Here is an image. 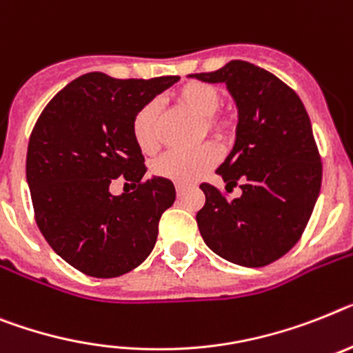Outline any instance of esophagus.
Wrapping results in <instances>:
<instances>
[{
	"mask_svg": "<svg viewBox=\"0 0 353 353\" xmlns=\"http://www.w3.org/2000/svg\"><path fill=\"white\" fill-rule=\"evenodd\" d=\"M185 190H186V186H185V185H176V192H177V195L185 194Z\"/></svg>",
	"mask_w": 353,
	"mask_h": 353,
	"instance_id": "34e87169",
	"label": "esophagus"
}]
</instances>
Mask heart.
Segmentation results:
<instances>
[{
  "mask_svg": "<svg viewBox=\"0 0 353 353\" xmlns=\"http://www.w3.org/2000/svg\"><path fill=\"white\" fill-rule=\"evenodd\" d=\"M172 99L179 108L203 118V136L210 134L217 140H230L235 134V118L226 112H219L222 94L215 85L197 81L185 82L172 93ZM132 136L141 152L154 154L159 149V103L156 100H150L138 109L132 118ZM219 156V149L213 143H204L194 150H170L154 161L152 172L177 185H188L215 167Z\"/></svg>",
  "mask_w": 353,
  "mask_h": 353,
  "instance_id": "obj_1",
  "label": "heart"
}]
</instances>
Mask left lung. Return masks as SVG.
<instances>
[{
	"label": "left lung",
	"instance_id": "left-lung-1",
	"mask_svg": "<svg viewBox=\"0 0 353 353\" xmlns=\"http://www.w3.org/2000/svg\"><path fill=\"white\" fill-rule=\"evenodd\" d=\"M203 82H224L239 108L236 141L217 174L228 194L210 183L197 212L201 236L213 253L244 268H263L303 235L321 188V156L300 97L285 82L245 61L195 73Z\"/></svg>",
	"mask_w": 353,
	"mask_h": 353
}]
</instances>
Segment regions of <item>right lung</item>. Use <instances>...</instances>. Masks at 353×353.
I'll return each mask as SVG.
<instances>
[{"label":"right lung","instance_id":"right-lung-1","mask_svg":"<svg viewBox=\"0 0 353 353\" xmlns=\"http://www.w3.org/2000/svg\"><path fill=\"white\" fill-rule=\"evenodd\" d=\"M177 81L85 73L35 121L26 152L35 222L52 250L88 276L114 278L138 268L156 244L163 212L176 201L172 181L143 179L132 118ZM118 176L135 192L112 196L108 185Z\"/></svg>","mask_w":353,"mask_h":353}]
</instances>
